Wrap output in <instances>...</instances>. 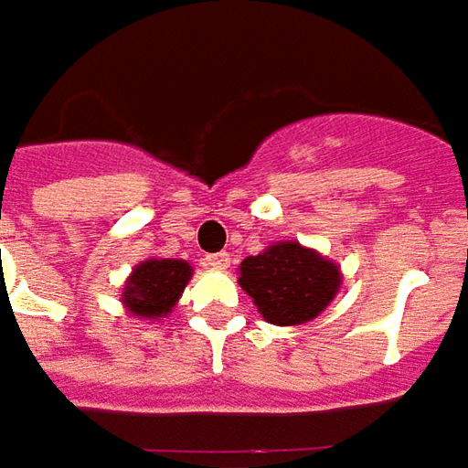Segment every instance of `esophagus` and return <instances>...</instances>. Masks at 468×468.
I'll list each match as a JSON object with an SVG mask.
<instances>
[{
	"label": "esophagus",
	"instance_id": "1",
	"mask_svg": "<svg viewBox=\"0 0 468 468\" xmlns=\"http://www.w3.org/2000/svg\"><path fill=\"white\" fill-rule=\"evenodd\" d=\"M207 267L211 270H227L229 264H231V257H229L227 251H217V254H207Z\"/></svg>",
	"mask_w": 468,
	"mask_h": 468
}]
</instances>
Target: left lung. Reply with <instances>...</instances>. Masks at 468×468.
Listing matches in <instances>:
<instances>
[{"label": "left lung", "instance_id": "1", "mask_svg": "<svg viewBox=\"0 0 468 468\" xmlns=\"http://www.w3.org/2000/svg\"><path fill=\"white\" fill-rule=\"evenodd\" d=\"M239 287L271 324L292 327L314 320L340 292V264L300 241H271L239 264Z\"/></svg>", "mask_w": 468, "mask_h": 468}]
</instances>
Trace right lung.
<instances>
[{
  "label": "right lung",
  "mask_w": 468,
  "mask_h": 468,
  "mask_svg": "<svg viewBox=\"0 0 468 468\" xmlns=\"http://www.w3.org/2000/svg\"><path fill=\"white\" fill-rule=\"evenodd\" d=\"M194 267L186 260H151L138 261L122 284L121 303L138 320L168 317L181 294L186 290Z\"/></svg>",
  "instance_id": "right-lung-1"
}]
</instances>
